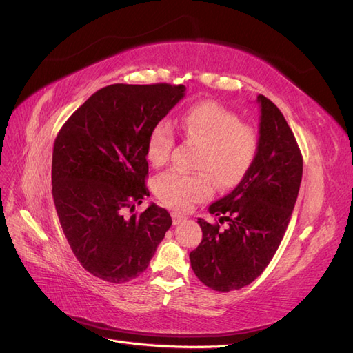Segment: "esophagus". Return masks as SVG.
I'll return each mask as SVG.
<instances>
[{
  "instance_id": "obj_1",
  "label": "esophagus",
  "mask_w": 353,
  "mask_h": 353,
  "mask_svg": "<svg viewBox=\"0 0 353 353\" xmlns=\"http://www.w3.org/2000/svg\"><path fill=\"white\" fill-rule=\"evenodd\" d=\"M172 219H174V225H178V223H181L185 217L178 214V213H172Z\"/></svg>"
}]
</instances>
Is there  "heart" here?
I'll use <instances>...</instances> for the list:
<instances>
[{
	"label": "heart",
	"instance_id": "heart-1",
	"mask_svg": "<svg viewBox=\"0 0 353 353\" xmlns=\"http://www.w3.org/2000/svg\"><path fill=\"white\" fill-rule=\"evenodd\" d=\"M179 130L189 142L199 146L194 169L202 172L168 170L154 183L160 201L179 211L207 199L213 192V181L221 189L236 185L252 166L260 148L256 128L216 103H203L185 112L179 119ZM174 145L172 125L168 121L157 122L146 139V159L160 168L169 161Z\"/></svg>",
	"mask_w": 353,
	"mask_h": 353
}]
</instances>
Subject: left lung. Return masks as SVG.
<instances>
[{
  "mask_svg": "<svg viewBox=\"0 0 353 353\" xmlns=\"http://www.w3.org/2000/svg\"><path fill=\"white\" fill-rule=\"evenodd\" d=\"M260 148L236 189L211 203L219 223L198 219L202 241L190 252L201 283L216 292L250 284L275 255L294 208L302 181V154L279 108L263 95ZM227 228L220 230V223Z\"/></svg>",
  "mask_w": 353,
  "mask_h": 353,
  "instance_id": "1",
  "label": "left lung"
}]
</instances>
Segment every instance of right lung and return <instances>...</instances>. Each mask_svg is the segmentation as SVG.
<instances>
[{
    "instance_id": "add662e5",
    "label": "right lung",
    "mask_w": 353,
    "mask_h": 353,
    "mask_svg": "<svg viewBox=\"0 0 353 353\" xmlns=\"http://www.w3.org/2000/svg\"><path fill=\"white\" fill-rule=\"evenodd\" d=\"M183 84H112L72 113L52 150V198L70 249L93 276L123 284L145 272L170 228L151 203L146 139L184 97ZM132 214L130 215L129 213Z\"/></svg>"
}]
</instances>
